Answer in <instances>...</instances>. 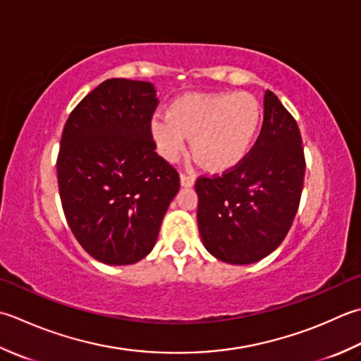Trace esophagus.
I'll return each mask as SVG.
<instances>
[{
	"label": "esophagus",
	"mask_w": 361,
	"mask_h": 361,
	"mask_svg": "<svg viewBox=\"0 0 361 361\" xmlns=\"http://www.w3.org/2000/svg\"><path fill=\"white\" fill-rule=\"evenodd\" d=\"M180 183H181L183 188L194 186V175H190V173H181V175H180Z\"/></svg>",
	"instance_id": "34e87169"
}]
</instances>
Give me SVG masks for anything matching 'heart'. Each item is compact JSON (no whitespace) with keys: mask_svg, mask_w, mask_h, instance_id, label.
<instances>
[{"mask_svg":"<svg viewBox=\"0 0 361 361\" xmlns=\"http://www.w3.org/2000/svg\"><path fill=\"white\" fill-rule=\"evenodd\" d=\"M263 111L244 92L189 94L171 104L169 114L158 112L150 133L162 158L175 161L192 137V152L211 171L225 172L241 162L255 140Z\"/></svg>","mask_w":361,"mask_h":361,"instance_id":"b5f03b06","label":"heart"}]
</instances>
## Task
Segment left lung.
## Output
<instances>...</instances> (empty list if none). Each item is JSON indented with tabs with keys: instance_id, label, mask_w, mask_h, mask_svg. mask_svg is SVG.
Here are the masks:
<instances>
[{
	"instance_id": "1",
	"label": "left lung",
	"mask_w": 361,
	"mask_h": 361,
	"mask_svg": "<svg viewBox=\"0 0 361 361\" xmlns=\"http://www.w3.org/2000/svg\"><path fill=\"white\" fill-rule=\"evenodd\" d=\"M303 176L299 126L266 90L263 128L245 159L222 176H200L195 183L204 249L230 264H252L269 255L291 228Z\"/></svg>"
}]
</instances>
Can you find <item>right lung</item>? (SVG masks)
I'll use <instances>...</instances> for the list:
<instances>
[{
	"label": "right lung",
	"instance_id": "add662e5",
	"mask_svg": "<svg viewBox=\"0 0 361 361\" xmlns=\"http://www.w3.org/2000/svg\"><path fill=\"white\" fill-rule=\"evenodd\" d=\"M157 106L152 82L111 78L63 126L56 166L63 214L82 249L104 264L145 258L180 189L178 172L154 152Z\"/></svg>",
	"mask_w": 361,
	"mask_h": 361
}]
</instances>
